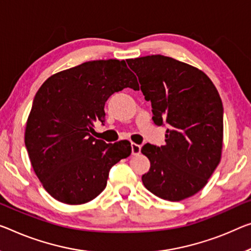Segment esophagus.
<instances>
[{"label": "esophagus", "instance_id": "esophagus-1", "mask_svg": "<svg viewBox=\"0 0 251 251\" xmlns=\"http://www.w3.org/2000/svg\"><path fill=\"white\" fill-rule=\"evenodd\" d=\"M140 150H141L140 146L134 144V142L131 144V152H132V155H138V153H140Z\"/></svg>", "mask_w": 251, "mask_h": 251}]
</instances>
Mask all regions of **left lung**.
I'll list each match as a JSON object with an SVG mask.
<instances>
[{
  "mask_svg": "<svg viewBox=\"0 0 251 251\" xmlns=\"http://www.w3.org/2000/svg\"><path fill=\"white\" fill-rule=\"evenodd\" d=\"M136 73L152 120L168 125L166 144H146L150 161L142 183L167 201H182L205 186L221 159L223 106L212 80L196 67L151 55L126 60Z\"/></svg>",
  "mask_w": 251,
  "mask_h": 251,
  "instance_id": "left-lung-1",
  "label": "left lung"
}]
</instances>
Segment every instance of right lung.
<instances>
[{"mask_svg":"<svg viewBox=\"0 0 251 251\" xmlns=\"http://www.w3.org/2000/svg\"><path fill=\"white\" fill-rule=\"evenodd\" d=\"M139 90L125 60H93L50 76L33 99L25 144L38 178L53 199L77 205L106 186L111 167L131 153V144L107 145L92 136L104 122V105L115 92Z\"/></svg>","mask_w":251,"mask_h":251,"instance_id":"1","label":"right lung"}]
</instances>
